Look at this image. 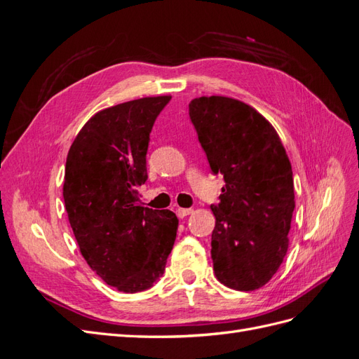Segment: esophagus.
I'll return each instance as SVG.
<instances>
[{
  "mask_svg": "<svg viewBox=\"0 0 359 359\" xmlns=\"http://www.w3.org/2000/svg\"><path fill=\"white\" fill-rule=\"evenodd\" d=\"M191 212H193V210H190V208H178L177 210V215L180 217V219H184V217L190 215Z\"/></svg>",
  "mask_w": 359,
  "mask_h": 359,
  "instance_id": "esophagus-1",
  "label": "esophagus"
}]
</instances>
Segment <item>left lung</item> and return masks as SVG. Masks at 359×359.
<instances>
[{
  "label": "left lung",
  "instance_id": "8db88e82",
  "mask_svg": "<svg viewBox=\"0 0 359 359\" xmlns=\"http://www.w3.org/2000/svg\"><path fill=\"white\" fill-rule=\"evenodd\" d=\"M189 115L211 172L224 180L220 202L211 205L215 277L236 290L262 287L286 256L295 210L286 149L274 127L240 100L199 97Z\"/></svg>",
  "mask_w": 359,
  "mask_h": 359
}]
</instances>
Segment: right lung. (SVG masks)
<instances>
[{"mask_svg":"<svg viewBox=\"0 0 359 359\" xmlns=\"http://www.w3.org/2000/svg\"><path fill=\"white\" fill-rule=\"evenodd\" d=\"M170 99L145 97L100 111L67 154L62 196L81 253L126 293L157 283L177 238V215L144 208L136 191L148 180L149 133Z\"/></svg>","mask_w":359,"mask_h":359,"instance_id":"1","label":"right lung"}]
</instances>
